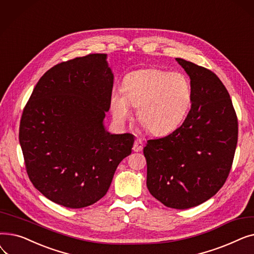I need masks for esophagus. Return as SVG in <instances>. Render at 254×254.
<instances>
[{"label": "esophagus", "instance_id": "34e87169", "mask_svg": "<svg viewBox=\"0 0 254 254\" xmlns=\"http://www.w3.org/2000/svg\"><path fill=\"white\" fill-rule=\"evenodd\" d=\"M132 149H134L135 152H140L142 151L143 149V142L141 139H137L135 141V144H134V147H132Z\"/></svg>", "mask_w": 254, "mask_h": 254}]
</instances>
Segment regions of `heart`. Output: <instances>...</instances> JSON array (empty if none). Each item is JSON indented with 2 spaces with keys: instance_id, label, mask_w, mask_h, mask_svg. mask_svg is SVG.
I'll return each instance as SVG.
<instances>
[{
  "instance_id": "heart-1",
  "label": "heart",
  "mask_w": 254,
  "mask_h": 254,
  "mask_svg": "<svg viewBox=\"0 0 254 254\" xmlns=\"http://www.w3.org/2000/svg\"><path fill=\"white\" fill-rule=\"evenodd\" d=\"M192 100L189 79L180 73L144 69L128 73L123 90L110 97L112 115L118 124H126L137 108L138 122L152 135L174 129L188 113Z\"/></svg>"
}]
</instances>
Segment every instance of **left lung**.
<instances>
[{
	"label": "left lung",
	"instance_id": "left-lung-1",
	"mask_svg": "<svg viewBox=\"0 0 254 254\" xmlns=\"http://www.w3.org/2000/svg\"><path fill=\"white\" fill-rule=\"evenodd\" d=\"M190 78L191 108L172 134L148 140L147 189L165 206L189 209L222 188L233 165L238 119L232 100L212 71L176 59Z\"/></svg>",
	"mask_w": 254,
	"mask_h": 254
}]
</instances>
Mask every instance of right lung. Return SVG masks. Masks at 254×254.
Here are the masks:
<instances>
[{"instance_id":"right-lung-1","label":"right lung","mask_w":254,"mask_h":254,"mask_svg":"<svg viewBox=\"0 0 254 254\" xmlns=\"http://www.w3.org/2000/svg\"><path fill=\"white\" fill-rule=\"evenodd\" d=\"M106 59L93 53L52 66L21 115L19 143L29 178L66 208L101 199L134 145L131 134H110L104 126L114 79Z\"/></svg>"}]
</instances>
